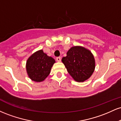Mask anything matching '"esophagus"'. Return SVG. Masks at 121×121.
<instances>
[{
	"mask_svg": "<svg viewBox=\"0 0 121 121\" xmlns=\"http://www.w3.org/2000/svg\"><path fill=\"white\" fill-rule=\"evenodd\" d=\"M61 57H57L56 58V60H57V62H60L61 61Z\"/></svg>",
	"mask_w": 121,
	"mask_h": 121,
	"instance_id": "34e87169",
	"label": "esophagus"
}]
</instances>
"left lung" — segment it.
Here are the masks:
<instances>
[{"label":"left lung","instance_id":"left-lung-1","mask_svg":"<svg viewBox=\"0 0 121 121\" xmlns=\"http://www.w3.org/2000/svg\"><path fill=\"white\" fill-rule=\"evenodd\" d=\"M62 62L69 74L76 81L84 82L92 75L95 69V60L89 50L81 46L72 47Z\"/></svg>","mask_w":121,"mask_h":121}]
</instances>
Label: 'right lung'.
<instances>
[{"mask_svg":"<svg viewBox=\"0 0 121 121\" xmlns=\"http://www.w3.org/2000/svg\"><path fill=\"white\" fill-rule=\"evenodd\" d=\"M55 62V60L52 57L47 56L43 50L37 51L27 60L26 63L27 74L32 81H43L49 74Z\"/></svg>","mask_w":121,"mask_h":121,"instance_id":"right-lung-1","label":"right lung"}]
</instances>
